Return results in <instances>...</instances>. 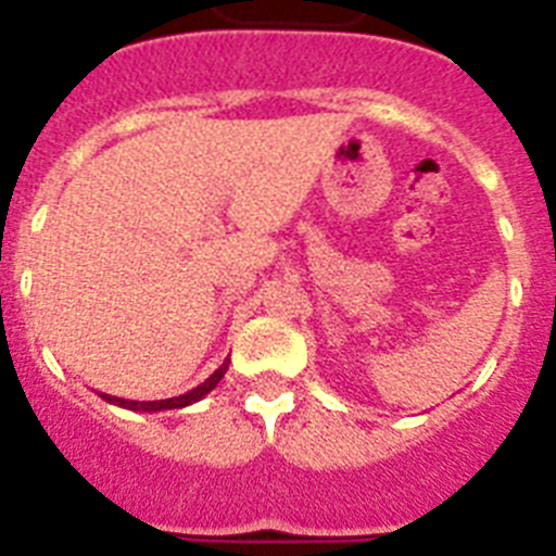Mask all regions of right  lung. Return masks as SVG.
<instances>
[{"instance_id": "add662e5", "label": "right lung", "mask_w": 556, "mask_h": 556, "mask_svg": "<svg viewBox=\"0 0 556 556\" xmlns=\"http://www.w3.org/2000/svg\"><path fill=\"white\" fill-rule=\"evenodd\" d=\"M228 362L230 358H225L223 365L217 367V370L211 372L208 378H205L203 384H198L194 390H189L186 395H175V397H166V401H125V397H113V395H105V392H100L102 401H108V404L113 406H122V409H132V412H164V409H184V406H191L198 404V401H203L205 395H208L214 387L223 381V376L228 372Z\"/></svg>"}]
</instances>
